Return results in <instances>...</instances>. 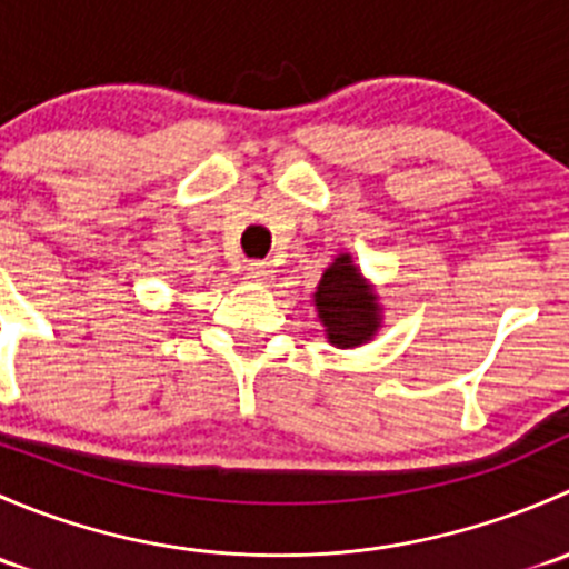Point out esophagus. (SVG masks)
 <instances>
[{
    "mask_svg": "<svg viewBox=\"0 0 569 569\" xmlns=\"http://www.w3.org/2000/svg\"><path fill=\"white\" fill-rule=\"evenodd\" d=\"M272 274H274V269L269 261L248 263V278L256 280V283H269V280H272Z\"/></svg>",
    "mask_w": 569,
    "mask_h": 569,
    "instance_id": "esophagus-1",
    "label": "esophagus"
}]
</instances>
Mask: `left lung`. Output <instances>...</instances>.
<instances>
[{
    "mask_svg": "<svg viewBox=\"0 0 569 569\" xmlns=\"http://www.w3.org/2000/svg\"><path fill=\"white\" fill-rule=\"evenodd\" d=\"M319 321L332 347L349 349L371 341L382 325V308L369 280L355 267L352 256L341 252L321 274L313 295Z\"/></svg>",
    "mask_w": 569,
    "mask_h": 569,
    "instance_id": "obj_1",
    "label": "left lung"
}]
</instances>
